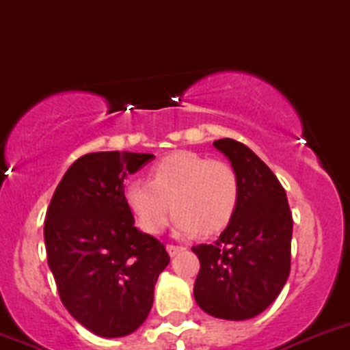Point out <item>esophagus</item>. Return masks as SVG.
I'll return each mask as SVG.
<instances>
[{"label": "esophagus", "instance_id": "esophagus-1", "mask_svg": "<svg viewBox=\"0 0 350 350\" xmlns=\"http://www.w3.org/2000/svg\"><path fill=\"white\" fill-rule=\"evenodd\" d=\"M185 250V247L183 245H174V243H167V252L171 254V256H176V254L183 252Z\"/></svg>", "mask_w": 350, "mask_h": 350}]
</instances>
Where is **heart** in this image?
Segmentation results:
<instances>
[{
	"label": "heart",
	"instance_id": "heart-1",
	"mask_svg": "<svg viewBox=\"0 0 350 350\" xmlns=\"http://www.w3.org/2000/svg\"><path fill=\"white\" fill-rule=\"evenodd\" d=\"M123 200L139 227L161 234L174 208V228L181 235L224 230L237 211L241 179L230 162L179 150L152 165L149 181L133 179Z\"/></svg>",
	"mask_w": 350,
	"mask_h": 350
}]
</instances>
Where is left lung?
I'll use <instances>...</instances> for the list:
<instances>
[{
	"label": "left lung",
	"instance_id": "left-lung-1",
	"mask_svg": "<svg viewBox=\"0 0 350 350\" xmlns=\"http://www.w3.org/2000/svg\"><path fill=\"white\" fill-rule=\"evenodd\" d=\"M241 179V200L213 243H200L195 299L208 315L247 320L281 293L291 269L293 217L284 188L252 150L234 139L215 140Z\"/></svg>",
	"mask_w": 350,
	"mask_h": 350
}]
</instances>
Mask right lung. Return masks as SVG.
Listing matches in <instances>:
<instances>
[{"label":"right lung","mask_w":350,"mask_h":350,"mask_svg":"<svg viewBox=\"0 0 350 350\" xmlns=\"http://www.w3.org/2000/svg\"><path fill=\"white\" fill-rule=\"evenodd\" d=\"M152 154L91 152L59 183L44 225L47 262L67 312L100 337H123L149 315L169 264L164 243L142 234L123 200V179Z\"/></svg>","instance_id":"right-lung-1"}]
</instances>
